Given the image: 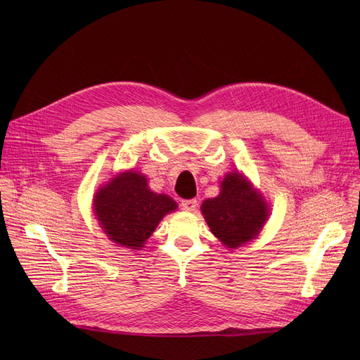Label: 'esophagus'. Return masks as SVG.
<instances>
[{
  "instance_id": "esophagus-1",
  "label": "esophagus",
  "mask_w": 360,
  "mask_h": 360,
  "mask_svg": "<svg viewBox=\"0 0 360 360\" xmlns=\"http://www.w3.org/2000/svg\"><path fill=\"white\" fill-rule=\"evenodd\" d=\"M197 200L195 198H192V200H181V209L183 210H188V212H192V210H195V207H197Z\"/></svg>"
}]
</instances>
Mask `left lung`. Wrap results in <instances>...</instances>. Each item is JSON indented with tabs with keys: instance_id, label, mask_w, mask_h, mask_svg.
<instances>
[{
	"instance_id": "left-lung-1",
	"label": "left lung",
	"mask_w": 360,
	"mask_h": 360,
	"mask_svg": "<svg viewBox=\"0 0 360 360\" xmlns=\"http://www.w3.org/2000/svg\"><path fill=\"white\" fill-rule=\"evenodd\" d=\"M221 189L216 198L202 202V214L222 243L242 246L258 236L267 219V205L238 172L228 174Z\"/></svg>"
}]
</instances>
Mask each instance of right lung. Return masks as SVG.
Wrapping results in <instances>:
<instances>
[{"mask_svg": "<svg viewBox=\"0 0 360 360\" xmlns=\"http://www.w3.org/2000/svg\"><path fill=\"white\" fill-rule=\"evenodd\" d=\"M177 204L168 195L147 188V179L138 172L120 174L96 195L94 210L108 237L126 248H143L167 213Z\"/></svg>", "mask_w": 360, "mask_h": 360, "instance_id": "right-lung-1", "label": "right lung"}]
</instances>
